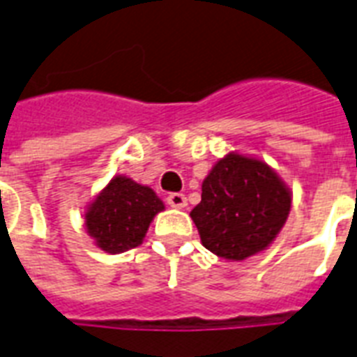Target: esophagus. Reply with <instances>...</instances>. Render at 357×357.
<instances>
[{
  "label": "esophagus",
  "instance_id": "1",
  "mask_svg": "<svg viewBox=\"0 0 357 357\" xmlns=\"http://www.w3.org/2000/svg\"><path fill=\"white\" fill-rule=\"evenodd\" d=\"M167 202L170 207H176V209H181V207L187 206V198L181 192H170L167 196Z\"/></svg>",
  "mask_w": 357,
  "mask_h": 357
}]
</instances>
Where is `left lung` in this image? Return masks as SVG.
Listing matches in <instances>:
<instances>
[{"label":"left lung","mask_w":357,"mask_h":357,"mask_svg":"<svg viewBox=\"0 0 357 357\" xmlns=\"http://www.w3.org/2000/svg\"><path fill=\"white\" fill-rule=\"evenodd\" d=\"M289 211L291 190L266 162L228 153L204 179L190 217L209 252L243 261L276 238Z\"/></svg>","instance_id":"left-lung-1"}]
</instances>
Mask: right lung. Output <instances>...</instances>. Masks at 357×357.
Listing matches in <instances>:
<instances>
[{
  "label": "right lung",
  "instance_id": "right-lung-1",
  "mask_svg": "<svg viewBox=\"0 0 357 357\" xmlns=\"http://www.w3.org/2000/svg\"><path fill=\"white\" fill-rule=\"evenodd\" d=\"M162 209L165 204L150 187L114 176L86 209V231L98 248L122 254L142 243L150 222Z\"/></svg>",
  "mask_w": 357,
  "mask_h": 357
}]
</instances>
